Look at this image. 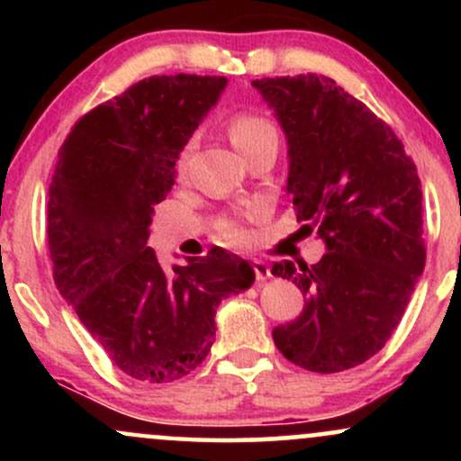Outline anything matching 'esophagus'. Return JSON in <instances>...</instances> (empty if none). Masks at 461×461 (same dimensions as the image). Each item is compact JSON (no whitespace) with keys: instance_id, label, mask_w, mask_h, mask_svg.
<instances>
[{"instance_id":"34e87169","label":"esophagus","mask_w":461,"mask_h":461,"mask_svg":"<svg viewBox=\"0 0 461 461\" xmlns=\"http://www.w3.org/2000/svg\"><path fill=\"white\" fill-rule=\"evenodd\" d=\"M251 267H253V271H256L258 282H267L268 277H273V275H271V267H268L267 262L253 260V262H251Z\"/></svg>"}]
</instances>
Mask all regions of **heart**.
<instances>
[{"label": "heart", "instance_id": "1", "mask_svg": "<svg viewBox=\"0 0 461 461\" xmlns=\"http://www.w3.org/2000/svg\"><path fill=\"white\" fill-rule=\"evenodd\" d=\"M230 139L234 142L238 151L245 156L251 149H256L258 145H262L264 140L277 139V130L273 128V123L268 119H264L260 114H238L231 119L230 123ZM188 149L182 153V164L186 162ZM219 234L221 238L230 242H245L247 240V230L240 221L236 219H223L219 223Z\"/></svg>", "mask_w": 461, "mask_h": 461}]
</instances>
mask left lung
Listing matches in <instances>:
<instances>
[{
  "label": "left lung",
  "instance_id": "left-lung-1",
  "mask_svg": "<svg viewBox=\"0 0 461 461\" xmlns=\"http://www.w3.org/2000/svg\"><path fill=\"white\" fill-rule=\"evenodd\" d=\"M251 84L285 136L297 219L327 251L312 267H273L308 297L297 321L275 327V347L301 368L340 373L382 351L425 268L416 164L390 125L330 77Z\"/></svg>",
  "mask_w": 461,
  "mask_h": 461
}]
</instances>
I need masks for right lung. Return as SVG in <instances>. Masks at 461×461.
<instances>
[{
  "label": "right lung",
  "instance_id": "1",
  "mask_svg": "<svg viewBox=\"0 0 461 461\" xmlns=\"http://www.w3.org/2000/svg\"><path fill=\"white\" fill-rule=\"evenodd\" d=\"M225 86L227 77H147L82 116L58 151L47 205L56 285L139 382H176L197 368L221 301L256 282L251 264L225 249L164 271L147 247L153 205L171 193L179 153Z\"/></svg>",
  "mask_w": 461,
  "mask_h": 461
}]
</instances>
